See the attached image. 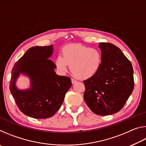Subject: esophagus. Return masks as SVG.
Segmentation results:
<instances>
[{
	"label": "esophagus",
	"instance_id": "1",
	"mask_svg": "<svg viewBox=\"0 0 146 146\" xmlns=\"http://www.w3.org/2000/svg\"><path fill=\"white\" fill-rule=\"evenodd\" d=\"M76 82V80H75V79L71 78V83H72L73 84H75Z\"/></svg>",
	"mask_w": 146,
	"mask_h": 146
}]
</instances>
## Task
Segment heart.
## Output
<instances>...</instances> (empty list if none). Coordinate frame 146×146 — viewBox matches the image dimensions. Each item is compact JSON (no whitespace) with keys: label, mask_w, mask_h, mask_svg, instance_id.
<instances>
[{"label":"heart","mask_w":146,"mask_h":146,"mask_svg":"<svg viewBox=\"0 0 146 146\" xmlns=\"http://www.w3.org/2000/svg\"><path fill=\"white\" fill-rule=\"evenodd\" d=\"M102 62L100 49L78 44H71L64 47L61 55L55 60L57 70L65 73L70 65L71 72L77 77L87 79L98 72Z\"/></svg>","instance_id":"b5f03b06"}]
</instances>
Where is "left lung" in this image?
I'll list each match as a JSON object with an SVG mask.
<instances>
[{
    "label": "left lung",
    "instance_id": "left-lung-1",
    "mask_svg": "<svg viewBox=\"0 0 146 146\" xmlns=\"http://www.w3.org/2000/svg\"><path fill=\"white\" fill-rule=\"evenodd\" d=\"M102 62L98 72L84 80V100L95 114L109 115L122 110L134 89L132 64L114 44H99Z\"/></svg>",
    "mask_w": 146,
    "mask_h": 146
}]
</instances>
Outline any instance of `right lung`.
I'll list each match as a JSON object with an SVG mask.
<instances>
[{
  "label": "right lung",
  "instance_id": "obj_1",
  "mask_svg": "<svg viewBox=\"0 0 146 146\" xmlns=\"http://www.w3.org/2000/svg\"><path fill=\"white\" fill-rule=\"evenodd\" d=\"M52 53L53 46L33 47L12 69L10 91L19 110L28 117L40 119L52 117L60 108L71 86L70 77L55 73L56 66L48 59ZM20 73L31 78L29 90L20 91L16 88L15 81Z\"/></svg>",
  "mask_w": 146,
  "mask_h": 146
}]
</instances>
